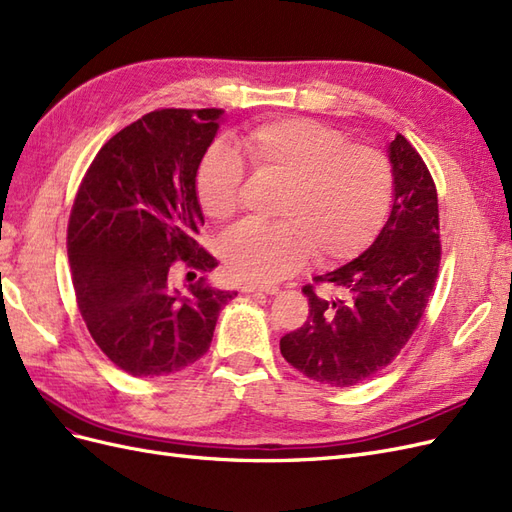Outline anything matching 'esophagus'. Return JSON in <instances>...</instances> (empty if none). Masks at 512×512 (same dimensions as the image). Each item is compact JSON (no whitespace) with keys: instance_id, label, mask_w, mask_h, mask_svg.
Wrapping results in <instances>:
<instances>
[{"instance_id":"34e87169","label":"esophagus","mask_w":512,"mask_h":512,"mask_svg":"<svg viewBox=\"0 0 512 512\" xmlns=\"http://www.w3.org/2000/svg\"><path fill=\"white\" fill-rule=\"evenodd\" d=\"M277 290H280L277 286H256V284H243L241 286L243 294H254V292H258V294H262V292H265V294H275Z\"/></svg>"}]
</instances>
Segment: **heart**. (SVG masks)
I'll return each mask as SVG.
<instances>
[{"label": "heart", "mask_w": 512, "mask_h": 512, "mask_svg": "<svg viewBox=\"0 0 512 512\" xmlns=\"http://www.w3.org/2000/svg\"><path fill=\"white\" fill-rule=\"evenodd\" d=\"M258 179L280 183L277 222H245L222 241L230 275L258 284L284 280L316 256L337 262L374 239L391 205L393 173L378 149L348 145L324 123L286 117L260 123L243 136ZM245 166L228 143H213L196 170V198L211 220L235 215Z\"/></svg>", "instance_id": "b5f03b06"}]
</instances>
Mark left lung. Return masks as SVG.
Masks as SVG:
<instances>
[{
	"label": "left lung",
	"instance_id": "obj_1",
	"mask_svg": "<svg viewBox=\"0 0 512 512\" xmlns=\"http://www.w3.org/2000/svg\"><path fill=\"white\" fill-rule=\"evenodd\" d=\"M389 220L363 254L305 286L309 316L282 337L284 359L309 380L346 389L389 365L418 327L440 267L438 194L416 149L397 134Z\"/></svg>",
	"mask_w": 512,
	"mask_h": 512
}]
</instances>
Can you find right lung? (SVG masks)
I'll return each instance as SVG.
<instances>
[{"label":"right lung","instance_id":"right-lung-1","mask_svg":"<svg viewBox=\"0 0 512 512\" xmlns=\"http://www.w3.org/2000/svg\"><path fill=\"white\" fill-rule=\"evenodd\" d=\"M224 121L220 108H162L117 132L91 162L68 224L81 316L100 350L134 378H160L203 356L235 290L207 277L173 284V262L218 267L196 243L205 224L196 170Z\"/></svg>","mask_w":512,"mask_h":512}]
</instances>
